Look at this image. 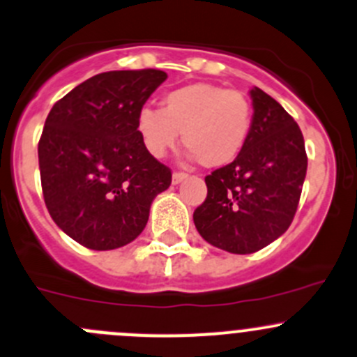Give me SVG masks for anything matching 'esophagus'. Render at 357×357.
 <instances>
[{
    "mask_svg": "<svg viewBox=\"0 0 357 357\" xmlns=\"http://www.w3.org/2000/svg\"><path fill=\"white\" fill-rule=\"evenodd\" d=\"M186 172H181V171H174L172 172V183H174V185H178V183H181L183 179L186 178Z\"/></svg>",
    "mask_w": 357,
    "mask_h": 357,
    "instance_id": "1",
    "label": "esophagus"
}]
</instances>
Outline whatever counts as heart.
I'll list each match as a JSON object with an SVG mask.
<instances>
[{"label":"heart","instance_id":"b5f03b06","mask_svg":"<svg viewBox=\"0 0 357 357\" xmlns=\"http://www.w3.org/2000/svg\"><path fill=\"white\" fill-rule=\"evenodd\" d=\"M137 132L153 157L183 144L202 167L230 164L248 143L252 127V105L238 91L213 83H190L167 92L160 109L143 108Z\"/></svg>","mask_w":357,"mask_h":357}]
</instances>
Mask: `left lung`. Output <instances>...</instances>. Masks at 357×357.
<instances>
[{
    "instance_id": "obj_1",
    "label": "left lung",
    "mask_w": 357,
    "mask_h": 357,
    "mask_svg": "<svg viewBox=\"0 0 357 357\" xmlns=\"http://www.w3.org/2000/svg\"><path fill=\"white\" fill-rule=\"evenodd\" d=\"M251 98L248 143L234 162L206 176L207 197L193 213L199 234L234 255L259 251L288 230L307 174L298 123L258 86Z\"/></svg>"
}]
</instances>
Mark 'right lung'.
<instances>
[{
    "label": "right lung",
    "mask_w": 357,
    "mask_h": 357,
    "mask_svg": "<svg viewBox=\"0 0 357 357\" xmlns=\"http://www.w3.org/2000/svg\"><path fill=\"white\" fill-rule=\"evenodd\" d=\"M160 69L96 75L59 99L38 143L43 199L73 241L96 251L122 248L144 230L172 172L141 141L137 115L165 82Z\"/></svg>",
    "instance_id": "1"
}]
</instances>
